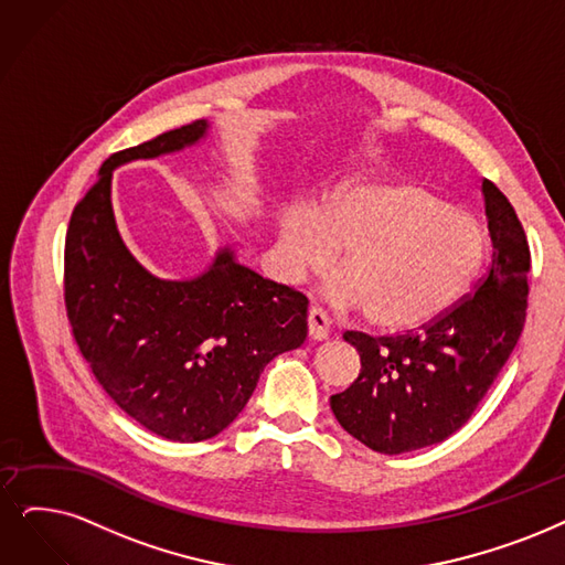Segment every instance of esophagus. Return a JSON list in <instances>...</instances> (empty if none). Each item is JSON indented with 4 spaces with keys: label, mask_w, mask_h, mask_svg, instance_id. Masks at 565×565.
Segmentation results:
<instances>
[{
    "label": "esophagus",
    "mask_w": 565,
    "mask_h": 565,
    "mask_svg": "<svg viewBox=\"0 0 565 565\" xmlns=\"http://www.w3.org/2000/svg\"><path fill=\"white\" fill-rule=\"evenodd\" d=\"M329 318L327 312L322 308H310L308 310V335L310 341H324V338L329 335Z\"/></svg>",
    "instance_id": "1"
}]
</instances>
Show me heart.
<instances>
[{
    "mask_svg": "<svg viewBox=\"0 0 565 565\" xmlns=\"http://www.w3.org/2000/svg\"><path fill=\"white\" fill-rule=\"evenodd\" d=\"M335 247L345 276L329 295L361 306L369 324L403 333L440 320L466 295L487 255L478 217L413 178H364L338 188L320 211L289 206L280 217L287 278L324 268Z\"/></svg>",
    "mask_w": 565,
    "mask_h": 565,
    "instance_id": "b5f03b06",
    "label": "heart"
}]
</instances>
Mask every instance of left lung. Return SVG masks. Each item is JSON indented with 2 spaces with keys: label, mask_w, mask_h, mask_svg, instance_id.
<instances>
[{
  "label": "left lung",
  "mask_w": 565,
  "mask_h": 565,
  "mask_svg": "<svg viewBox=\"0 0 565 565\" xmlns=\"http://www.w3.org/2000/svg\"><path fill=\"white\" fill-rule=\"evenodd\" d=\"M482 194L493 255L476 295L415 333L343 335L361 356V373L331 396V411L350 436L380 455L413 452L459 431L522 335L531 268L526 234L491 180Z\"/></svg>",
  "instance_id": "left-lung-1"
}]
</instances>
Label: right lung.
Returning <instances> with one entry per match:
<instances>
[{
	"instance_id": "add662e5",
	"label": "right lung",
	"mask_w": 565,
	"mask_h": 565,
	"mask_svg": "<svg viewBox=\"0 0 565 565\" xmlns=\"http://www.w3.org/2000/svg\"><path fill=\"white\" fill-rule=\"evenodd\" d=\"M196 120L116 152L74 209L64 245V301L99 385L148 431L209 440L250 401L270 359L303 345L308 299L266 280L222 245L194 278L169 280L129 253L110 204L113 171L206 141Z\"/></svg>"
}]
</instances>
